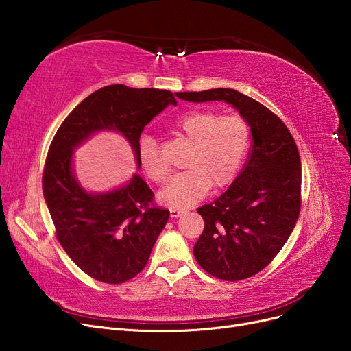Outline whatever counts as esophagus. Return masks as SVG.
<instances>
[{
  "mask_svg": "<svg viewBox=\"0 0 351 351\" xmlns=\"http://www.w3.org/2000/svg\"><path fill=\"white\" fill-rule=\"evenodd\" d=\"M169 214H171L173 218H178L180 215L183 214V209H178V208H171L169 209Z\"/></svg>",
  "mask_w": 351,
  "mask_h": 351,
  "instance_id": "34e87169",
  "label": "esophagus"
}]
</instances>
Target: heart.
I'll list each match as a JSON object with an SVG mask.
<instances>
[{
    "instance_id": "1",
    "label": "heart",
    "mask_w": 351,
    "mask_h": 351,
    "mask_svg": "<svg viewBox=\"0 0 351 351\" xmlns=\"http://www.w3.org/2000/svg\"><path fill=\"white\" fill-rule=\"evenodd\" d=\"M171 130L190 143V149L186 171L176 174L159 193L162 204L189 208L204 197L210 186L222 189L236 178L250 143L249 124L243 117L193 110L180 115ZM139 162L154 183L165 182L168 171L152 137L141 139Z\"/></svg>"
}]
</instances>
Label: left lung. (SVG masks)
<instances>
[{"label":"left lung","instance_id":"obj_1","mask_svg":"<svg viewBox=\"0 0 351 351\" xmlns=\"http://www.w3.org/2000/svg\"><path fill=\"white\" fill-rule=\"evenodd\" d=\"M190 102L226 101L250 125L252 146L227 192L197 209L205 228L195 244L197 263L212 277H253L277 256L302 206V162L294 137L277 114L234 89L177 92Z\"/></svg>","mask_w":351,"mask_h":351}]
</instances>
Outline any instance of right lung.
I'll return each mask as SVG.
<instances>
[{
    "label": "right lung",
    "mask_w": 351,
    "mask_h": 351,
    "mask_svg": "<svg viewBox=\"0 0 351 351\" xmlns=\"http://www.w3.org/2000/svg\"><path fill=\"white\" fill-rule=\"evenodd\" d=\"M173 92L110 84L90 93L61 123L52 139L42 174V190L56 237L70 259L89 277L107 284L134 278L147 263L169 210L155 204L142 177L104 195H89L71 171L73 149L98 130L120 132L139 162V139Z\"/></svg>",
    "instance_id": "obj_1"
}]
</instances>
